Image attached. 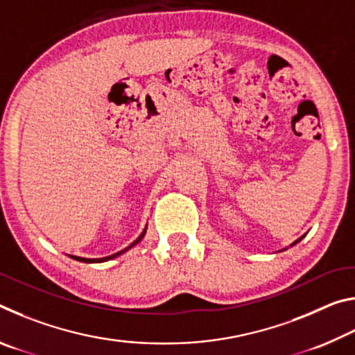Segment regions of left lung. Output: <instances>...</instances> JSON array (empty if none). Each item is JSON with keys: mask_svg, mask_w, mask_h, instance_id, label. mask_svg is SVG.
<instances>
[{"mask_svg": "<svg viewBox=\"0 0 355 355\" xmlns=\"http://www.w3.org/2000/svg\"><path fill=\"white\" fill-rule=\"evenodd\" d=\"M304 236H305V235H304ZM304 236H300V238H297V239H296V241H294L293 244H290V248H293V245H294V244H297V243L300 241V239H302ZM286 249H288V248H285V249H282V250H286Z\"/></svg>", "mask_w": 355, "mask_h": 355, "instance_id": "8db88e82", "label": "left lung"}]
</instances>
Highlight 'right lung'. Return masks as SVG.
I'll use <instances>...</instances> for the list:
<instances>
[{
  "label": "right lung",
  "mask_w": 355,
  "mask_h": 355,
  "mask_svg": "<svg viewBox=\"0 0 355 355\" xmlns=\"http://www.w3.org/2000/svg\"><path fill=\"white\" fill-rule=\"evenodd\" d=\"M146 232H147V225H146V228H144V232L141 233V235L136 238V241L131 243L128 248H125L123 250H120V252H116V254H112L110 257H103V258H84V257H76V255H69V257L73 258V260H76V261H81V263H105V261H110V260H114V258H117L122 254H125V252L130 250L131 248H135L136 244H139L142 241V238L146 236Z\"/></svg>",
  "instance_id": "add662e5"
}]
</instances>
